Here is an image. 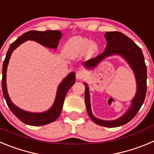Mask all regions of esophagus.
Returning <instances> with one entry per match:
<instances>
[{"label": "esophagus", "instance_id": "esophagus-1", "mask_svg": "<svg viewBox=\"0 0 154 154\" xmlns=\"http://www.w3.org/2000/svg\"><path fill=\"white\" fill-rule=\"evenodd\" d=\"M85 77V72L83 70H79L76 72V78L78 79H82Z\"/></svg>", "mask_w": 154, "mask_h": 154}]
</instances>
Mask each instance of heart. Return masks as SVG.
<instances>
[{
	"label": "heart",
	"mask_w": 154,
	"mask_h": 154,
	"mask_svg": "<svg viewBox=\"0 0 154 154\" xmlns=\"http://www.w3.org/2000/svg\"><path fill=\"white\" fill-rule=\"evenodd\" d=\"M99 50V46L95 42L87 38L80 36L72 37L69 39L64 46L63 51L65 55L70 58H75L84 55L87 51L89 56L96 54Z\"/></svg>",
	"instance_id": "b5f03b06"
}]
</instances>
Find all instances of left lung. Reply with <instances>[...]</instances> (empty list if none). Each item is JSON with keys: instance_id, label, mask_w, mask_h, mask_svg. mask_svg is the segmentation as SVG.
Returning a JSON list of instances; mask_svg holds the SVG:
<instances>
[{"instance_id": "1", "label": "left lung", "mask_w": 154, "mask_h": 154, "mask_svg": "<svg viewBox=\"0 0 154 154\" xmlns=\"http://www.w3.org/2000/svg\"><path fill=\"white\" fill-rule=\"evenodd\" d=\"M105 38L107 42L105 51L96 58L85 62L83 65L86 69H92L96 67V65L106 57L114 55H120L130 65L135 75L137 92L134 98L132 99L130 109L125 112L124 115L115 120H103L94 116L91 110L89 87L86 83H84L85 87V103L88 114L94 123L105 127H117L130 122L142 106L146 93V65L140 48L124 34L119 31H109L106 32Z\"/></svg>"}]
</instances>
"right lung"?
Here are the masks:
<instances>
[{
  "label": "right lung",
  "instance_id": "1",
  "mask_svg": "<svg viewBox=\"0 0 154 154\" xmlns=\"http://www.w3.org/2000/svg\"><path fill=\"white\" fill-rule=\"evenodd\" d=\"M62 32L59 31H30L23 34L21 37L14 42L10 45L6 54V57L3 63L2 69V90L3 95L5 97L8 107L12 112L16 116L22 123L31 126H43V125L48 124L56 120L62 112V106H63L64 100L68 91L71 87L72 86L75 82V72H71L68 75L62 82L59 84L57 90L56 97L55 99V103H53L52 106L48 110L43 112H30L24 111L21 109L18 108L14 104L8 96V90H7L6 84V73L8 65L10 60L11 55L16 48L18 47L23 42L28 40L35 41L39 44L50 48L52 49H56L58 47V42L62 38Z\"/></svg>",
  "mask_w": 154,
  "mask_h": 154
}]
</instances>
